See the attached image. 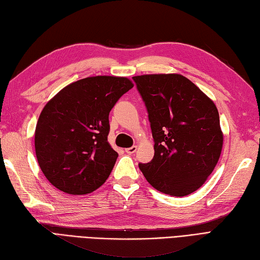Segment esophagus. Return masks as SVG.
I'll use <instances>...</instances> for the list:
<instances>
[{"label": "esophagus", "instance_id": "esophagus-1", "mask_svg": "<svg viewBox=\"0 0 260 260\" xmlns=\"http://www.w3.org/2000/svg\"><path fill=\"white\" fill-rule=\"evenodd\" d=\"M137 146H132V147H130V148H126L125 149V152L126 153H129V154H132V153H135L136 151H137Z\"/></svg>", "mask_w": 260, "mask_h": 260}]
</instances>
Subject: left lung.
Here are the masks:
<instances>
[{"label": "left lung", "mask_w": 260, "mask_h": 260, "mask_svg": "<svg viewBox=\"0 0 260 260\" xmlns=\"http://www.w3.org/2000/svg\"><path fill=\"white\" fill-rule=\"evenodd\" d=\"M148 110L153 159L139 164L160 192L182 197L199 189L220 157L223 135L215 103L177 73L132 78Z\"/></svg>", "instance_id": "left-lung-1"}]
</instances>
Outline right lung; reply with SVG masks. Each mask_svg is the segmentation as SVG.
I'll return each instance as SVG.
<instances>
[{"label":"right lung","mask_w":260,"mask_h":260,"mask_svg":"<svg viewBox=\"0 0 260 260\" xmlns=\"http://www.w3.org/2000/svg\"><path fill=\"white\" fill-rule=\"evenodd\" d=\"M134 83L96 76L67 85L40 114L34 145L40 168L61 191L86 194L106 182L118 158L108 142L109 113Z\"/></svg>","instance_id":"right-lung-1"}]
</instances>
